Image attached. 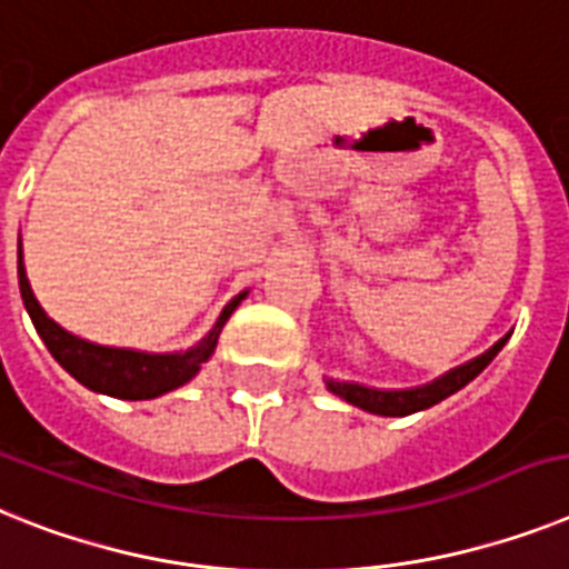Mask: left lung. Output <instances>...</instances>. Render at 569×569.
Instances as JSON below:
<instances>
[{"mask_svg": "<svg viewBox=\"0 0 569 569\" xmlns=\"http://www.w3.org/2000/svg\"><path fill=\"white\" fill-rule=\"evenodd\" d=\"M512 336V332H509ZM509 336L500 338L498 343H491L489 350L480 352L477 358L466 361V365L448 370V373L437 376L428 385H417V388H402V390H385V388H370V385H358V381H338V379H323L327 381L329 393L341 396L343 402L356 405V408L376 413V417H410L417 410H428L431 405H439L451 393L462 390L469 381L483 373L486 367L491 365V358L503 350V343Z\"/></svg>", "mask_w": 569, "mask_h": 569, "instance_id": "8db88e82", "label": "left lung"}]
</instances>
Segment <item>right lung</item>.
I'll return each instance as SVG.
<instances>
[{
	"mask_svg": "<svg viewBox=\"0 0 569 569\" xmlns=\"http://www.w3.org/2000/svg\"><path fill=\"white\" fill-rule=\"evenodd\" d=\"M19 292H22V303H26L28 315H31L33 329L40 332L51 356L57 358V365L63 367L66 373H71L83 388L94 390V393H107L114 399H130V402H144V399H156L170 390L188 385L208 358L213 356L219 341V332L226 327V321L233 315V309L246 300V292L222 309L213 329L202 341L190 347V350L179 352H144V350H127V347H103V343L86 341L80 336H71L69 329H63L54 318L46 315L40 307V300L33 298V289L28 283L26 262H22V242H19Z\"/></svg>",
	"mask_w": 569,
	"mask_h": 569,
	"instance_id": "obj_1",
	"label": "right lung"
}]
</instances>
